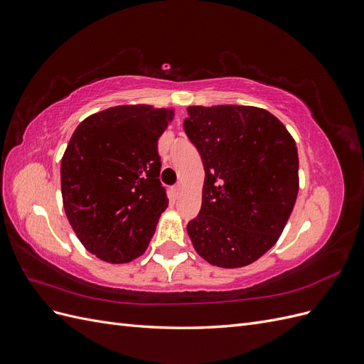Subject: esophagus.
I'll return each instance as SVG.
<instances>
[{
    "mask_svg": "<svg viewBox=\"0 0 364 364\" xmlns=\"http://www.w3.org/2000/svg\"><path fill=\"white\" fill-rule=\"evenodd\" d=\"M181 193H182V185H181V183H178V185H174V186H171V190H170V194H171V197H173V199H178V197L181 196Z\"/></svg>",
    "mask_w": 364,
    "mask_h": 364,
    "instance_id": "esophagus-1",
    "label": "esophagus"
}]
</instances>
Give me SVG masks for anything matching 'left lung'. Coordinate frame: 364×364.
<instances>
[{
	"label": "left lung",
	"mask_w": 364,
	"mask_h": 364,
	"mask_svg": "<svg viewBox=\"0 0 364 364\" xmlns=\"http://www.w3.org/2000/svg\"><path fill=\"white\" fill-rule=\"evenodd\" d=\"M186 136L205 168L202 208L186 225L209 264L247 266L277 243L299 191L296 142L266 109L190 106Z\"/></svg>",
	"instance_id": "8db88e82"
}]
</instances>
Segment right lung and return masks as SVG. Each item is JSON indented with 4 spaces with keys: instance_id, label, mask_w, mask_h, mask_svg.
<instances>
[{
    "instance_id": "right-lung-1",
    "label": "right lung",
    "mask_w": 364,
    "mask_h": 364,
    "mask_svg": "<svg viewBox=\"0 0 364 364\" xmlns=\"http://www.w3.org/2000/svg\"><path fill=\"white\" fill-rule=\"evenodd\" d=\"M171 109L109 107L77 126L60 162L65 214L82 245L106 262L146 252L168 206L158 139Z\"/></svg>"
}]
</instances>
